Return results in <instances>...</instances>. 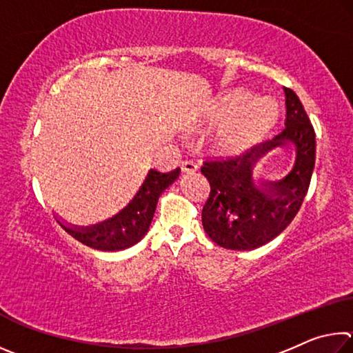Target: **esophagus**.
Listing matches in <instances>:
<instances>
[{"label": "esophagus", "mask_w": 353, "mask_h": 353, "mask_svg": "<svg viewBox=\"0 0 353 353\" xmlns=\"http://www.w3.org/2000/svg\"><path fill=\"white\" fill-rule=\"evenodd\" d=\"M181 170L183 172H187V174H193V172L198 171V165H196L194 162H191V160H185V162H182V165H181Z\"/></svg>", "instance_id": "esophagus-1"}]
</instances>
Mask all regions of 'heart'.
<instances>
[{
	"mask_svg": "<svg viewBox=\"0 0 353 353\" xmlns=\"http://www.w3.org/2000/svg\"><path fill=\"white\" fill-rule=\"evenodd\" d=\"M279 109L271 99L254 98L244 90L224 93L198 121L196 130L219 128L210 137V149L219 157H240L259 145L277 121Z\"/></svg>",
	"mask_w": 353,
	"mask_h": 353,
	"instance_id": "1",
	"label": "heart"
}]
</instances>
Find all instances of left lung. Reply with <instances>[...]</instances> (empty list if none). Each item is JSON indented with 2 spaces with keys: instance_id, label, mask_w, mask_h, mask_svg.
<instances>
[{
  "instance_id": "8db88e82",
  "label": "left lung",
  "mask_w": 353,
  "mask_h": 353,
  "mask_svg": "<svg viewBox=\"0 0 353 353\" xmlns=\"http://www.w3.org/2000/svg\"><path fill=\"white\" fill-rule=\"evenodd\" d=\"M285 128L272 141L240 157H208L201 171L210 183L202 225L221 248L249 250L270 243L290 225L305 198L316 159V135L305 109L285 88ZM292 142L296 163L283 181L256 185L252 168L271 147Z\"/></svg>"
}]
</instances>
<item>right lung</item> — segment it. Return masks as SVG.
<instances>
[{"label":"right lung","instance_id":"obj_1","mask_svg":"<svg viewBox=\"0 0 353 353\" xmlns=\"http://www.w3.org/2000/svg\"><path fill=\"white\" fill-rule=\"evenodd\" d=\"M179 172V168L171 172L149 171L134 201L121 213L105 223L82 230L61 225L74 240L98 250H121L134 246L146 235L160 194L176 181Z\"/></svg>","mask_w":353,"mask_h":353}]
</instances>
